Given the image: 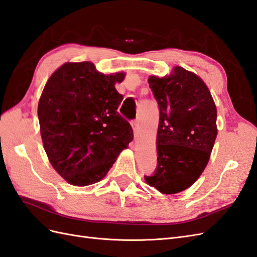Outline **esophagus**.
Listing matches in <instances>:
<instances>
[{
  "label": "esophagus",
  "instance_id": "esophagus-1",
  "mask_svg": "<svg viewBox=\"0 0 257 257\" xmlns=\"http://www.w3.org/2000/svg\"><path fill=\"white\" fill-rule=\"evenodd\" d=\"M131 126H133L134 133H135V135H136L137 131H138V127H139V122H138L137 120H133V121H131Z\"/></svg>",
  "mask_w": 257,
  "mask_h": 257
}]
</instances>
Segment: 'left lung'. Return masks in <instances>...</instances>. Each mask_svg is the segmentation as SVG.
Returning a JSON list of instances; mask_svg holds the SVG:
<instances>
[{"instance_id": "obj_1", "label": "left lung", "mask_w": 257, "mask_h": 257, "mask_svg": "<svg viewBox=\"0 0 257 257\" xmlns=\"http://www.w3.org/2000/svg\"><path fill=\"white\" fill-rule=\"evenodd\" d=\"M149 85L160 108L157 166L147 183L165 194L183 191L205 169L217 136V110L202 79L177 66L174 74L151 76Z\"/></svg>"}]
</instances>
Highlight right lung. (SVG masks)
<instances>
[{"label": "right lung", "mask_w": 257, "mask_h": 257, "mask_svg": "<svg viewBox=\"0 0 257 257\" xmlns=\"http://www.w3.org/2000/svg\"><path fill=\"white\" fill-rule=\"evenodd\" d=\"M123 72L104 75L90 62L67 63L50 77L38 105L44 150L52 166L74 186L100 181L134 139L118 113L115 89Z\"/></svg>", "instance_id": "add662e5"}]
</instances>
